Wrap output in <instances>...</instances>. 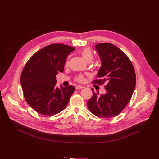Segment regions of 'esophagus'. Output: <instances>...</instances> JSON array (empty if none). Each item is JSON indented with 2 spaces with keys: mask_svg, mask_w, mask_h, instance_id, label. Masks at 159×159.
I'll return each mask as SVG.
<instances>
[{
  "mask_svg": "<svg viewBox=\"0 0 159 159\" xmlns=\"http://www.w3.org/2000/svg\"><path fill=\"white\" fill-rule=\"evenodd\" d=\"M84 86H80V85H79V86H77L76 87H75V89H77V90H78V89H82V88H84Z\"/></svg>",
  "mask_w": 159,
  "mask_h": 159,
  "instance_id": "34e87169",
  "label": "esophagus"
}]
</instances>
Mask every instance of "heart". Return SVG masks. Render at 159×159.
<instances>
[{
    "label": "heart",
    "mask_w": 159,
    "mask_h": 159,
    "mask_svg": "<svg viewBox=\"0 0 159 159\" xmlns=\"http://www.w3.org/2000/svg\"><path fill=\"white\" fill-rule=\"evenodd\" d=\"M81 55L84 60L87 62H91L93 59V55L91 49L88 47L84 48L81 52ZM75 80L79 83H82L84 81V75H78L75 77Z\"/></svg>",
    "instance_id": "b5f03b06"
}]
</instances>
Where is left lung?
Instances as JSON below:
<instances>
[{
  "label": "left lung",
  "mask_w": 159,
  "mask_h": 159,
  "mask_svg": "<svg viewBox=\"0 0 159 159\" xmlns=\"http://www.w3.org/2000/svg\"><path fill=\"white\" fill-rule=\"evenodd\" d=\"M95 50L102 65L93 84L106 83L105 94L91 89L93 95L88 102L89 111L99 118L118 115L131 100L136 86V74L130 59L118 47L111 43H100Z\"/></svg>",
  "instance_id": "obj_1"
}]
</instances>
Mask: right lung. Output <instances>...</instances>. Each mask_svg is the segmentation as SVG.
I'll return each instance as SVG.
<instances>
[{
    "label": "right lung",
    "mask_w": 159,
    "mask_h": 159,
    "mask_svg": "<svg viewBox=\"0 0 159 159\" xmlns=\"http://www.w3.org/2000/svg\"><path fill=\"white\" fill-rule=\"evenodd\" d=\"M75 50L62 44H53L30 57L20 77L23 93L29 105L38 113L53 116L62 111L75 92L73 86L59 89L56 75L62 73L67 56Z\"/></svg>",
    "instance_id": "add662e5"
}]
</instances>
